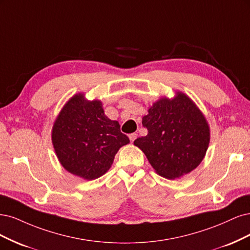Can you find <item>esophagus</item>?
<instances>
[{
  "label": "esophagus",
  "instance_id": "34e87169",
  "mask_svg": "<svg viewBox=\"0 0 250 250\" xmlns=\"http://www.w3.org/2000/svg\"><path fill=\"white\" fill-rule=\"evenodd\" d=\"M137 137H138V134H136V133H133V134H130V135H128V138H130L131 142H134V141H135V139L137 138Z\"/></svg>",
  "mask_w": 250,
  "mask_h": 250
}]
</instances>
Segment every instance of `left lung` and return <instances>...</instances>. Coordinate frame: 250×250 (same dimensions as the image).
I'll list each match as a JSON object with an SVG mask.
<instances>
[{"label": "left lung", "mask_w": 250, "mask_h": 250, "mask_svg": "<svg viewBox=\"0 0 250 250\" xmlns=\"http://www.w3.org/2000/svg\"><path fill=\"white\" fill-rule=\"evenodd\" d=\"M143 116L147 135L134 144L146 156L155 171L168 180L191 172L204 160L210 143V126L187 94L160 98Z\"/></svg>", "instance_id": "left-lung-1"}]
</instances>
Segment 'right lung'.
Returning <instances> with one entry per match:
<instances>
[{"label": "right lung", "mask_w": 250, "mask_h": 250, "mask_svg": "<svg viewBox=\"0 0 250 250\" xmlns=\"http://www.w3.org/2000/svg\"><path fill=\"white\" fill-rule=\"evenodd\" d=\"M53 146L65 170L87 181L106 173L119 148L130 143L116 120L104 115L100 100L80 92L64 104L52 128Z\"/></svg>", "instance_id": "add662e5"}]
</instances>
